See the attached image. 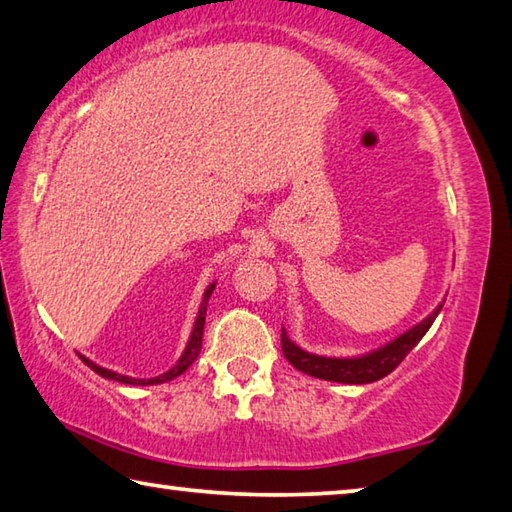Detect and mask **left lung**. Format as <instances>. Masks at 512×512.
Masks as SVG:
<instances>
[{"label":"left lung","mask_w":512,"mask_h":512,"mask_svg":"<svg viewBox=\"0 0 512 512\" xmlns=\"http://www.w3.org/2000/svg\"><path fill=\"white\" fill-rule=\"evenodd\" d=\"M443 302L436 304L434 311L427 313L421 322L414 324V327L398 333L396 338L385 342V345L369 349L365 353H356V356H320V353H311L302 349L297 342H293L291 336H288V331L282 327L284 358L291 362L295 369H300L313 378L329 380V383H345V385L376 383V380L392 374V371L401 365L407 353L421 342L427 329H430L432 322L436 320V315L441 313Z\"/></svg>","instance_id":"8db88e82"}]
</instances>
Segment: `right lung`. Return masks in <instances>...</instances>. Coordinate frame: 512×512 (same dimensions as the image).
Listing matches in <instances>:
<instances>
[{
  "instance_id": "obj_1",
  "label": "right lung",
  "mask_w": 512,
  "mask_h": 512,
  "mask_svg": "<svg viewBox=\"0 0 512 512\" xmlns=\"http://www.w3.org/2000/svg\"><path fill=\"white\" fill-rule=\"evenodd\" d=\"M215 286H217V280H215V282H210V284H208V288H206V293H203V300H201V304H199L197 320H194V327H192V333H190V340H188V345H185V349H183V353H181V358L176 360L170 369L163 371L161 376H154V378H132V376L118 374V371H111V369L100 367V365H96L94 360H89V358H85V356H80V358L85 360V365H87V367H91V369H94L98 376L107 378V380H118V383H125V385H161V383H167V380H174L176 376H181L183 371L188 369V367L192 365V362L197 360L199 353H201L203 324H206L208 300H210L212 291H215Z\"/></svg>"
}]
</instances>
